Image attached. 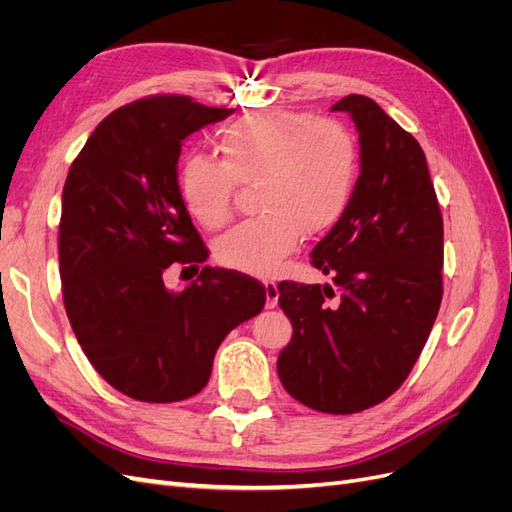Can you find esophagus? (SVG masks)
Masks as SVG:
<instances>
[{
  "label": "esophagus",
  "instance_id": "34e87169",
  "mask_svg": "<svg viewBox=\"0 0 512 512\" xmlns=\"http://www.w3.org/2000/svg\"><path fill=\"white\" fill-rule=\"evenodd\" d=\"M265 290H267V309H273L277 305V299H280V288H277L275 282H265Z\"/></svg>",
  "mask_w": 512,
  "mask_h": 512
}]
</instances>
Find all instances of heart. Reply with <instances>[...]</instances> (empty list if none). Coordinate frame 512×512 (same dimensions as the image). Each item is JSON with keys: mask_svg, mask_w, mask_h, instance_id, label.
<instances>
[{"mask_svg": "<svg viewBox=\"0 0 512 512\" xmlns=\"http://www.w3.org/2000/svg\"><path fill=\"white\" fill-rule=\"evenodd\" d=\"M215 145L222 162L203 156L183 162L179 194L192 218L215 230L232 218L237 183H258L262 213L215 243V260L228 269L277 273L299 247L303 230H329L350 205L359 147L344 123L267 108L228 123Z\"/></svg>", "mask_w": 512, "mask_h": 512, "instance_id": "b5f03b06", "label": "heart"}]
</instances>
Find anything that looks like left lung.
<instances>
[{"instance_id": "8db88e82", "label": "left lung", "mask_w": 512, "mask_h": 512, "mask_svg": "<svg viewBox=\"0 0 512 512\" xmlns=\"http://www.w3.org/2000/svg\"><path fill=\"white\" fill-rule=\"evenodd\" d=\"M333 111L356 123L361 175L312 265L340 294L329 284L277 286L292 322L277 374L303 406L354 414L391 397L423 352L442 303L444 226L416 138L367 96Z\"/></svg>"}]
</instances>
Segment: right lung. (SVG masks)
Here are the masks:
<instances>
[{
  "label": "right lung",
  "mask_w": 512,
  "mask_h": 512,
  "mask_svg": "<svg viewBox=\"0 0 512 512\" xmlns=\"http://www.w3.org/2000/svg\"><path fill=\"white\" fill-rule=\"evenodd\" d=\"M230 113L188 96L121 106L91 132L61 194L72 331L98 374L138 401L203 391L224 337L265 307V286L235 271L203 267L188 288L164 286L170 267L198 271L209 256L179 194L181 143Z\"/></svg>",
  "instance_id": "right-lung-1"
}]
</instances>
